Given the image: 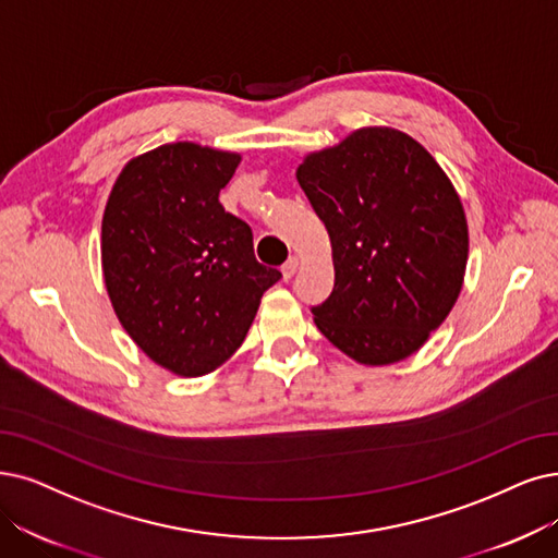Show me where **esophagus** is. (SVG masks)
I'll return each instance as SVG.
<instances>
[{
  "instance_id": "esophagus-1",
  "label": "esophagus",
  "mask_w": 558,
  "mask_h": 558,
  "mask_svg": "<svg viewBox=\"0 0 558 558\" xmlns=\"http://www.w3.org/2000/svg\"><path fill=\"white\" fill-rule=\"evenodd\" d=\"M298 265H300L298 256H291V258H288V260L281 265V275H283V279H286V281H291V279L295 277V272H298Z\"/></svg>"
}]
</instances>
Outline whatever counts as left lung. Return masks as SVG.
I'll list each match as a JSON object with an SVG mask.
<instances>
[{"instance_id": "obj_1", "label": "left lung", "mask_w": 558, "mask_h": 558, "mask_svg": "<svg viewBox=\"0 0 558 558\" xmlns=\"http://www.w3.org/2000/svg\"><path fill=\"white\" fill-rule=\"evenodd\" d=\"M298 183L331 242L333 291L311 306L318 329L360 364L405 360L464 279L470 235L447 173L405 132L362 128L306 155Z\"/></svg>"}]
</instances>
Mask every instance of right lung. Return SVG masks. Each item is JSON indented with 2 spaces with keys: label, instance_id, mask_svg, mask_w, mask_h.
Here are the masks:
<instances>
[{
  "label": "right lung",
  "instance_id": "add662e5",
  "mask_svg": "<svg viewBox=\"0 0 558 558\" xmlns=\"http://www.w3.org/2000/svg\"><path fill=\"white\" fill-rule=\"evenodd\" d=\"M238 165V153L165 144L123 167L105 206L111 306L155 364L183 377L225 364L281 279L256 260L247 221L219 204Z\"/></svg>",
  "mask_w": 558,
  "mask_h": 558
}]
</instances>
